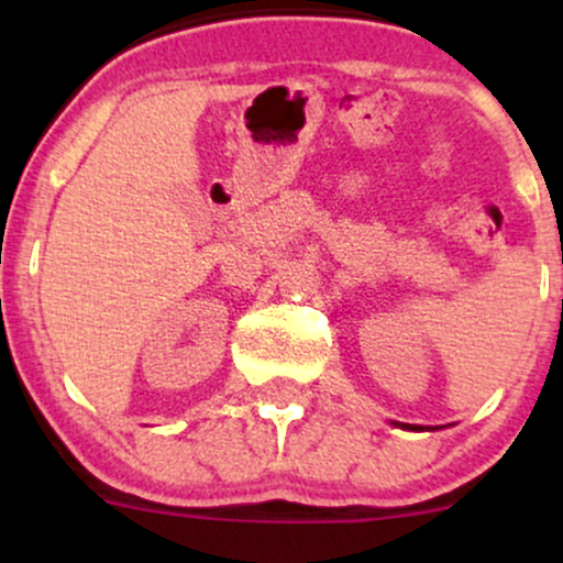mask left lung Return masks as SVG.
I'll use <instances>...</instances> for the list:
<instances>
[{"label":"left lung","instance_id":"obj_1","mask_svg":"<svg viewBox=\"0 0 563 563\" xmlns=\"http://www.w3.org/2000/svg\"><path fill=\"white\" fill-rule=\"evenodd\" d=\"M391 426H399V429H410V431H416V429H423V426H410V423H397V421H394Z\"/></svg>","mask_w":563,"mask_h":563}]
</instances>
